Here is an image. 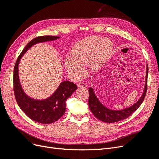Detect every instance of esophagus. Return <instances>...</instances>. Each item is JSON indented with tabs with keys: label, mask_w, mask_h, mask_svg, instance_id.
I'll list each match as a JSON object with an SVG mask.
<instances>
[{
	"label": "esophagus",
	"mask_w": 159,
	"mask_h": 159,
	"mask_svg": "<svg viewBox=\"0 0 159 159\" xmlns=\"http://www.w3.org/2000/svg\"><path fill=\"white\" fill-rule=\"evenodd\" d=\"M78 87L79 88H86V87H87V85H86L85 83L80 82V83L78 84Z\"/></svg>",
	"instance_id": "esophagus-1"
}]
</instances>
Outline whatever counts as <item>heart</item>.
<instances>
[{
	"label": "heart",
	"instance_id": "1",
	"mask_svg": "<svg viewBox=\"0 0 159 159\" xmlns=\"http://www.w3.org/2000/svg\"><path fill=\"white\" fill-rule=\"evenodd\" d=\"M113 50V43L98 36H89L78 42L70 51L71 57H66V71L75 78L85 74L84 66L89 64L91 70L96 71Z\"/></svg>",
	"mask_w": 159,
	"mask_h": 159
}]
</instances>
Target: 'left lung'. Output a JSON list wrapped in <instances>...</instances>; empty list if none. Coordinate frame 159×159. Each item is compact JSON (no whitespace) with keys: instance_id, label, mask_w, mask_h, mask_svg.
I'll list each match as a JSON object with an SVG mask.
<instances>
[{"instance_id":"obj_1","label":"left lung","mask_w":159,"mask_h":159,"mask_svg":"<svg viewBox=\"0 0 159 159\" xmlns=\"http://www.w3.org/2000/svg\"><path fill=\"white\" fill-rule=\"evenodd\" d=\"M148 65H147L146 77H145V84L143 92L141 98L138 99L137 102L134 103L133 105L127 108H125L120 110L111 109L105 107L102 103L100 102L99 99L96 96L94 90L92 88H89V107L91 113L93 114L94 116L99 120L105 123H112L121 121L129 117L132 113L139 107V106L143 103L145 99L147 89V77H148Z\"/></svg>"}]
</instances>
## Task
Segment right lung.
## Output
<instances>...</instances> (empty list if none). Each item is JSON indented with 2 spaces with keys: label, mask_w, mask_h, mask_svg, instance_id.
<instances>
[{
  "label": "right lung",
  "mask_w": 159,
  "mask_h": 159,
  "mask_svg": "<svg viewBox=\"0 0 159 159\" xmlns=\"http://www.w3.org/2000/svg\"><path fill=\"white\" fill-rule=\"evenodd\" d=\"M60 36H44L35 38L24 48L16 60L14 69V91L18 106L27 116L33 121L43 124H50L58 120L66 111V101L78 89L75 84L69 81H64L50 97L44 99H34L24 91L18 74L20 60L30 48L38 43L54 41Z\"/></svg>",
  "instance_id": "add662e5"
}]
</instances>
